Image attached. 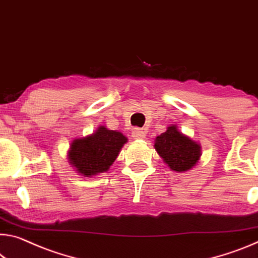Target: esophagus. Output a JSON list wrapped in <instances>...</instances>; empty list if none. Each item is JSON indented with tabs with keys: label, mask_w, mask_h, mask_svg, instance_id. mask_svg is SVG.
Listing matches in <instances>:
<instances>
[{
	"label": "esophagus",
	"mask_w": 258,
	"mask_h": 258,
	"mask_svg": "<svg viewBox=\"0 0 258 258\" xmlns=\"http://www.w3.org/2000/svg\"><path fill=\"white\" fill-rule=\"evenodd\" d=\"M132 137L134 139H137V140H140V139H145L146 137V132L142 128H139V127H136L132 130Z\"/></svg>",
	"instance_id": "esophagus-1"
}]
</instances>
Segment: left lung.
Returning <instances> with one entry per match:
<instances>
[{"label": "left lung", "mask_w": 258, "mask_h": 258, "mask_svg": "<svg viewBox=\"0 0 258 258\" xmlns=\"http://www.w3.org/2000/svg\"><path fill=\"white\" fill-rule=\"evenodd\" d=\"M155 149L173 171L183 172L193 167L201 156V147L186 136L175 125L167 127L155 140Z\"/></svg>", "instance_id": "left-lung-1"}]
</instances>
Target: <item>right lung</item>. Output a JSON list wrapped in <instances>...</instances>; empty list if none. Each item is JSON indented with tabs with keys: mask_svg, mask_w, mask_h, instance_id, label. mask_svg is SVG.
<instances>
[{
	"mask_svg": "<svg viewBox=\"0 0 258 258\" xmlns=\"http://www.w3.org/2000/svg\"><path fill=\"white\" fill-rule=\"evenodd\" d=\"M126 142L122 133L100 126L92 136L72 142L69 159L78 172L92 177L109 170Z\"/></svg>",
	"mask_w": 258,
	"mask_h": 258,
	"instance_id": "add662e5",
	"label": "right lung"
}]
</instances>
